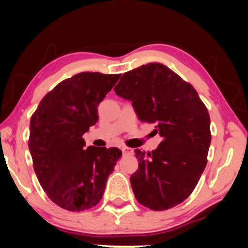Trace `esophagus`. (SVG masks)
<instances>
[{
    "label": "esophagus",
    "instance_id": "obj_1",
    "mask_svg": "<svg viewBox=\"0 0 248 248\" xmlns=\"http://www.w3.org/2000/svg\"><path fill=\"white\" fill-rule=\"evenodd\" d=\"M121 152H123L124 155H132L133 150L129 148V147H123V148H121Z\"/></svg>",
    "mask_w": 248,
    "mask_h": 248
}]
</instances>
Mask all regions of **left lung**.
<instances>
[{"label": "left lung", "instance_id": "8db88e82", "mask_svg": "<svg viewBox=\"0 0 248 248\" xmlns=\"http://www.w3.org/2000/svg\"><path fill=\"white\" fill-rule=\"evenodd\" d=\"M116 94L132 101L143 123L156 124L162 138L152 153L135 149L139 169L130 177L137 200L153 211L186 200L207 163L210 115L192 85L161 63H148L121 76Z\"/></svg>", "mask_w": 248, "mask_h": 248}]
</instances>
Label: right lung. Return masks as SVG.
Wrapping results in <instances>:
<instances>
[{
	"instance_id": "obj_1",
	"label": "right lung",
	"mask_w": 248,
	"mask_h": 248,
	"mask_svg": "<svg viewBox=\"0 0 248 248\" xmlns=\"http://www.w3.org/2000/svg\"><path fill=\"white\" fill-rule=\"evenodd\" d=\"M120 74L82 72L44 96L30 120L33 168L48 198L80 212L95 206L121 157L116 147L85 148L82 135L99 120L98 106Z\"/></svg>"
}]
</instances>
